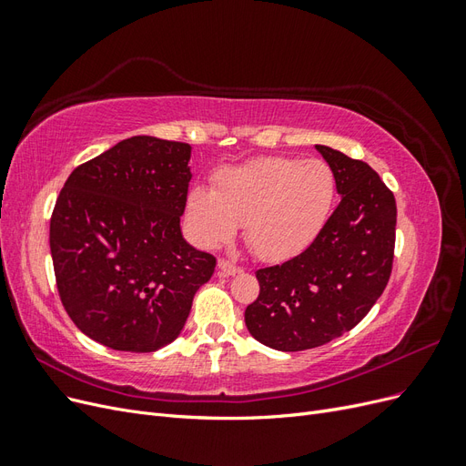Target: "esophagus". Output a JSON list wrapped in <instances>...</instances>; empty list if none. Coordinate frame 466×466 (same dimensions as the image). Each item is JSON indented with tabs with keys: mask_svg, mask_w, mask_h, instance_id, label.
Returning a JSON list of instances; mask_svg holds the SVG:
<instances>
[{
	"mask_svg": "<svg viewBox=\"0 0 466 466\" xmlns=\"http://www.w3.org/2000/svg\"><path fill=\"white\" fill-rule=\"evenodd\" d=\"M218 268H219V274H223V276H235V274L241 272V268L235 266L231 260H225V258H221L218 262Z\"/></svg>",
	"mask_w": 466,
	"mask_h": 466,
	"instance_id": "34e87169",
	"label": "esophagus"
}]
</instances>
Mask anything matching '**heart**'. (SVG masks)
Here are the masks:
<instances>
[{"label": "heart", "instance_id": "1", "mask_svg": "<svg viewBox=\"0 0 466 466\" xmlns=\"http://www.w3.org/2000/svg\"><path fill=\"white\" fill-rule=\"evenodd\" d=\"M216 188L187 194L185 221L196 245L218 248L243 223L245 241L262 260L301 255L329 223L338 198L334 168L322 159L257 157L225 167Z\"/></svg>", "mask_w": 466, "mask_h": 466}]
</instances>
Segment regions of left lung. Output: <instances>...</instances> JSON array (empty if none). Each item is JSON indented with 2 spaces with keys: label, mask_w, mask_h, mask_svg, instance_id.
I'll use <instances>...</instances> for the list:
<instances>
[{
  "label": "left lung",
  "mask_w": 466,
  "mask_h": 466,
  "mask_svg": "<svg viewBox=\"0 0 466 466\" xmlns=\"http://www.w3.org/2000/svg\"><path fill=\"white\" fill-rule=\"evenodd\" d=\"M317 151L334 168L340 204L301 255L257 272L260 293L245 311L248 332L279 351L311 350L354 329L392 270V192L368 163L327 146Z\"/></svg>",
  "instance_id": "8db88e82"
}]
</instances>
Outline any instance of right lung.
I'll return each mask as SVG.
<instances>
[{
  "label": "right lung",
  "mask_w": 466,
  "mask_h": 466,
  "mask_svg": "<svg viewBox=\"0 0 466 466\" xmlns=\"http://www.w3.org/2000/svg\"><path fill=\"white\" fill-rule=\"evenodd\" d=\"M188 144L122 139L67 177L50 219L56 284L91 340L146 354L171 344L216 270L180 231Z\"/></svg>",
  "instance_id": "obj_1"
}]
</instances>
